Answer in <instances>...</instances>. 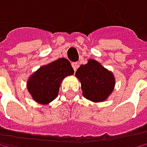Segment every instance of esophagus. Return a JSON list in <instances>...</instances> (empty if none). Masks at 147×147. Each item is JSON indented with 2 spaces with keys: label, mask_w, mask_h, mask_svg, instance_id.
<instances>
[{
  "label": "esophagus",
  "mask_w": 147,
  "mask_h": 147,
  "mask_svg": "<svg viewBox=\"0 0 147 147\" xmlns=\"http://www.w3.org/2000/svg\"><path fill=\"white\" fill-rule=\"evenodd\" d=\"M72 66H73L74 70V71H76L77 68H78V63H77V62H73V63H72Z\"/></svg>",
  "instance_id": "esophagus-1"
}]
</instances>
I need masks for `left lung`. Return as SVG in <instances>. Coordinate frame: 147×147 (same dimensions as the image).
Here are the masks:
<instances>
[{
    "instance_id": "left-lung-1",
    "label": "left lung",
    "mask_w": 147,
    "mask_h": 147,
    "mask_svg": "<svg viewBox=\"0 0 147 147\" xmlns=\"http://www.w3.org/2000/svg\"><path fill=\"white\" fill-rule=\"evenodd\" d=\"M83 91V96L93 102H102L112 93L115 78L111 71L107 70L95 60H88L75 73Z\"/></svg>"
}]
</instances>
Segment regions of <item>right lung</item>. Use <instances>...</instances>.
<instances>
[{
  "label": "right lung",
  "mask_w": 147,
  "mask_h": 147,
  "mask_svg": "<svg viewBox=\"0 0 147 147\" xmlns=\"http://www.w3.org/2000/svg\"><path fill=\"white\" fill-rule=\"evenodd\" d=\"M74 73L70 61L61 58L36 71L27 80V90L36 102L47 105L58 96L62 80Z\"/></svg>",
  "instance_id": "1"
}]
</instances>
